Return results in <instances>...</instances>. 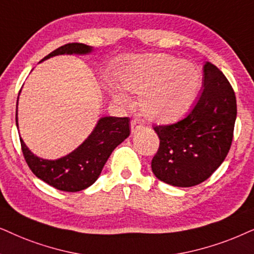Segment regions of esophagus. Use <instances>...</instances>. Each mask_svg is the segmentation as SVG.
I'll return each mask as SVG.
<instances>
[{"mask_svg": "<svg viewBox=\"0 0 254 254\" xmlns=\"http://www.w3.org/2000/svg\"><path fill=\"white\" fill-rule=\"evenodd\" d=\"M144 125H145L144 120H141V118H138V117L133 118V120L131 121V131H132L133 133L137 132V131L143 129Z\"/></svg>", "mask_w": 254, "mask_h": 254, "instance_id": "1", "label": "esophagus"}]
</instances>
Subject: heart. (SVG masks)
Segmentation results:
<instances>
[{
    "label": "heart",
    "instance_id": "heart-1",
    "mask_svg": "<svg viewBox=\"0 0 254 254\" xmlns=\"http://www.w3.org/2000/svg\"><path fill=\"white\" fill-rule=\"evenodd\" d=\"M122 87L141 94L139 107L151 120L170 123L187 113L201 88V73L191 63L182 62L167 53L131 58L121 67ZM115 100L127 103L123 94Z\"/></svg>",
    "mask_w": 254,
    "mask_h": 254
}]
</instances>
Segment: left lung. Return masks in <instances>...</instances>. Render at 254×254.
Returning <instances> with one entry per match:
<instances>
[{
    "instance_id": "obj_1",
    "label": "left lung",
    "mask_w": 254,
    "mask_h": 254,
    "mask_svg": "<svg viewBox=\"0 0 254 254\" xmlns=\"http://www.w3.org/2000/svg\"><path fill=\"white\" fill-rule=\"evenodd\" d=\"M201 95L184 120L153 127L160 143L151 167L165 184H201L221 166L231 147L237 117L233 88L210 63L203 67Z\"/></svg>"
}]
</instances>
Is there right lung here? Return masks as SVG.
<instances>
[{"instance_id":"1","label":"right lung","mask_w":254,"mask_h":254,"mask_svg":"<svg viewBox=\"0 0 254 254\" xmlns=\"http://www.w3.org/2000/svg\"><path fill=\"white\" fill-rule=\"evenodd\" d=\"M92 47L81 43H69L54 50L42 59L59 54H86ZM16 125L17 109H16ZM130 134L129 117H102L90 136L72 153L58 160H44L26 147L22 138L21 147L32 173L40 180L63 191H80L92 186L100 177L111 152Z\"/></svg>"}]
</instances>
